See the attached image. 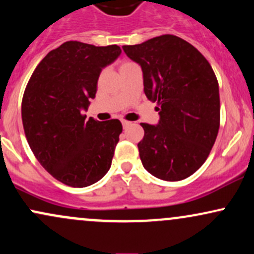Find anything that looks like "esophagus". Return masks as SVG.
I'll list each match as a JSON object with an SVG mask.
<instances>
[{
    "label": "esophagus",
    "mask_w": 254,
    "mask_h": 254,
    "mask_svg": "<svg viewBox=\"0 0 254 254\" xmlns=\"http://www.w3.org/2000/svg\"><path fill=\"white\" fill-rule=\"evenodd\" d=\"M122 124H123V127H127L131 125V122H127V121H122Z\"/></svg>",
    "instance_id": "esophagus-1"
}]
</instances>
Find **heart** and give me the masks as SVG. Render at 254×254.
Instances as JSON below:
<instances>
[{"label": "heart", "mask_w": 254, "mask_h": 254, "mask_svg": "<svg viewBox=\"0 0 254 254\" xmlns=\"http://www.w3.org/2000/svg\"><path fill=\"white\" fill-rule=\"evenodd\" d=\"M130 64H132V63H130V61H125V63H123L121 65V68L125 67V66H127V65H130Z\"/></svg>", "instance_id": "heart-1"}]
</instances>
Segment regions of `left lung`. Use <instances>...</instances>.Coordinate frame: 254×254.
<instances>
[{
    "instance_id": "obj_1",
    "label": "left lung",
    "mask_w": 254,
    "mask_h": 254,
    "mask_svg": "<svg viewBox=\"0 0 254 254\" xmlns=\"http://www.w3.org/2000/svg\"><path fill=\"white\" fill-rule=\"evenodd\" d=\"M123 50L141 65L144 94L160 114L158 125L141 124L144 136L137 147L143 168L164 181L191 176L210 155L221 123L218 80L210 63L174 35Z\"/></svg>"
}]
</instances>
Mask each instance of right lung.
Here are the masks:
<instances>
[{
  "mask_svg": "<svg viewBox=\"0 0 254 254\" xmlns=\"http://www.w3.org/2000/svg\"><path fill=\"white\" fill-rule=\"evenodd\" d=\"M121 53L117 44L65 42L42 59L27 82L21 101L25 136L41 165L64 185H94L111 168L122 123L85 121L82 110L95 97L101 69Z\"/></svg>",
  "mask_w": 254,
  "mask_h": 254,
  "instance_id": "right-lung-1",
  "label": "right lung"
}]
</instances>
